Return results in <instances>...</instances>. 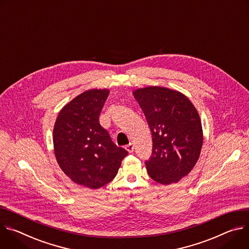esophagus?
Here are the masks:
<instances>
[{
    "mask_svg": "<svg viewBox=\"0 0 249 249\" xmlns=\"http://www.w3.org/2000/svg\"><path fill=\"white\" fill-rule=\"evenodd\" d=\"M125 149L129 152V153H131V152H133V149H134V147H133V145L131 144V143H129V144H127L126 146H125Z\"/></svg>",
    "mask_w": 249,
    "mask_h": 249,
    "instance_id": "1",
    "label": "esophagus"
}]
</instances>
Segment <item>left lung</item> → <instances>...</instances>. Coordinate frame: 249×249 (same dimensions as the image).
I'll use <instances>...</instances> for the list:
<instances>
[{
	"instance_id": "1",
	"label": "left lung",
	"mask_w": 249,
	"mask_h": 249,
	"mask_svg": "<svg viewBox=\"0 0 249 249\" xmlns=\"http://www.w3.org/2000/svg\"><path fill=\"white\" fill-rule=\"evenodd\" d=\"M152 133V155L145 161L148 175L157 183L179 182L196 165L203 128L198 110L182 93L150 86L133 91Z\"/></svg>"
}]
</instances>
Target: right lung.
Returning a JSON list of instances; mask_svg holds the SVG:
<instances>
[{
    "instance_id": "right-lung-1",
    "label": "right lung",
    "mask_w": 249,
    "mask_h": 249,
    "mask_svg": "<svg viewBox=\"0 0 249 249\" xmlns=\"http://www.w3.org/2000/svg\"><path fill=\"white\" fill-rule=\"evenodd\" d=\"M108 94L107 89L80 94L61 108L53 128L54 153L60 168L74 183L90 189L112 181L128 154L112 142L99 122Z\"/></svg>"
}]
</instances>
